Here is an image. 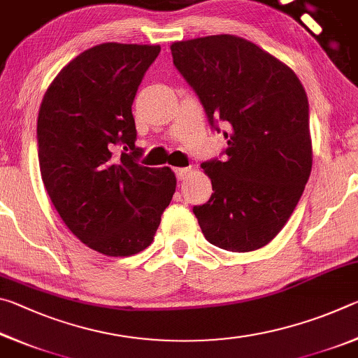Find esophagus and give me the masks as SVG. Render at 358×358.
<instances>
[{
	"label": "esophagus",
	"instance_id": "1",
	"mask_svg": "<svg viewBox=\"0 0 358 358\" xmlns=\"http://www.w3.org/2000/svg\"><path fill=\"white\" fill-rule=\"evenodd\" d=\"M173 172H175V175H177L178 180H185L187 175H189L191 167H177V169H173Z\"/></svg>",
	"mask_w": 358,
	"mask_h": 358
}]
</instances>
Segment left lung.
I'll return each instance as SVG.
<instances>
[{
    "label": "left lung",
    "instance_id": "8db88e82",
    "mask_svg": "<svg viewBox=\"0 0 358 358\" xmlns=\"http://www.w3.org/2000/svg\"><path fill=\"white\" fill-rule=\"evenodd\" d=\"M173 64L199 96L227 147L202 162L213 194L192 208L211 245L248 252L270 243L299 203L311 173L310 106L294 71L230 34L171 45Z\"/></svg>",
    "mask_w": 358,
    "mask_h": 358
}]
</instances>
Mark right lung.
<instances>
[{
	"label": "right lung",
	"instance_id": "obj_1",
	"mask_svg": "<svg viewBox=\"0 0 358 358\" xmlns=\"http://www.w3.org/2000/svg\"><path fill=\"white\" fill-rule=\"evenodd\" d=\"M159 45L107 42L64 66L44 94L38 156L44 186L76 237L112 257L150 246L177 178L138 164L132 117L138 85Z\"/></svg>",
	"mask_w": 358,
	"mask_h": 358
}]
</instances>
